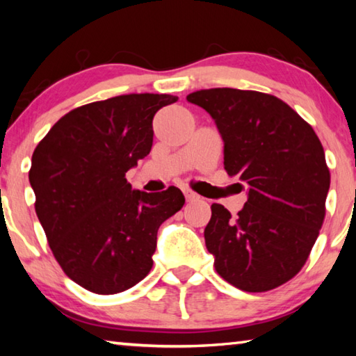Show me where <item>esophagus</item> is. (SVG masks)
<instances>
[{
  "instance_id": "34e87169",
  "label": "esophagus",
  "mask_w": 356,
  "mask_h": 356,
  "mask_svg": "<svg viewBox=\"0 0 356 356\" xmlns=\"http://www.w3.org/2000/svg\"><path fill=\"white\" fill-rule=\"evenodd\" d=\"M184 193H185V197H186V201H188V202H195V201L200 200V196H197L196 193L190 191V190H185Z\"/></svg>"
}]
</instances>
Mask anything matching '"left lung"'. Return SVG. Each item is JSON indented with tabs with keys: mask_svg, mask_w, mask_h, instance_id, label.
<instances>
[{
	"mask_svg": "<svg viewBox=\"0 0 356 356\" xmlns=\"http://www.w3.org/2000/svg\"><path fill=\"white\" fill-rule=\"evenodd\" d=\"M186 100L212 116L225 170L248 186L237 218L212 204L204 238L216 273L240 291H272L300 272L323 225L330 170L321 140L275 95L213 88Z\"/></svg>",
	"mask_w": 356,
	"mask_h": 356,
	"instance_id": "left-lung-1",
	"label": "left lung"
}]
</instances>
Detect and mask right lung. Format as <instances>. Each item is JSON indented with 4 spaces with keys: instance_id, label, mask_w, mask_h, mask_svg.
Returning <instances> with one entry per match:
<instances>
[{
    "instance_id": "add662e5",
    "label": "right lung",
    "mask_w": 356,
    "mask_h": 356,
    "mask_svg": "<svg viewBox=\"0 0 356 356\" xmlns=\"http://www.w3.org/2000/svg\"><path fill=\"white\" fill-rule=\"evenodd\" d=\"M177 99L127 94L78 106L34 149L35 213L64 273L86 291L113 295L146 278L160 225L184 207L176 186L146 193L125 179L150 152L155 113Z\"/></svg>"
}]
</instances>
